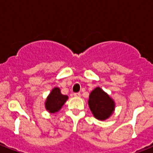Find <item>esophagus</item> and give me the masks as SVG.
I'll use <instances>...</instances> for the list:
<instances>
[{
	"instance_id": "1",
	"label": "esophagus",
	"mask_w": 153,
	"mask_h": 153,
	"mask_svg": "<svg viewBox=\"0 0 153 153\" xmlns=\"http://www.w3.org/2000/svg\"><path fill=\"white\" fill-rule=\"evenodd\" d=\"M74 97H78V98H79V97H81V94H80V93H74Z\"/></svg>"
}]
</instances>
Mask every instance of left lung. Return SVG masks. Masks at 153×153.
Segmentation results:
<instances>
[{"instance_id": "1", "label": "left lung", "mask_w": 153, "mask_h": 153, "mask_svg": "<svg viewBox=\"0 0 153 153\" xmlns=\"http://www.w3.org/2000/svg\"><path fill=\"white\" fill-rule=\"evenodd\" d=\"M88 105L94 117L100 121L109 118L115 109L114 99L99 86L91 92Z\"/></svg>"}]
</instances>
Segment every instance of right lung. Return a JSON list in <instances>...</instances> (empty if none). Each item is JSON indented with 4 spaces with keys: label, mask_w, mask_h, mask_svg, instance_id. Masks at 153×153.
Masks as SVG:
<instances>
[{
    "label": "right lung",
    "mask_w": 153,
    "mask_h": 153,
    "mask_svg": "<svg viewBox=\"0 0 153 153\" xmlns=\"http://www.w3.org/2000/svg\"><path fill=\"white\" fill-rule=\"evenodd\" d=\"M68 99V96L61 93L59 87H54L45 101V108L49 113L55 114L61 109L62 105Z\"/></svg>",
    "instance_id": "right-lung-1"
}]
</instances>
